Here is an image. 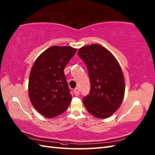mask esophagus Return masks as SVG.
Listing matches in <instances>:
<instances>
[{"label": "esophagus", "instance_id": "34e87169", "mask_svg": "<svg viewBox=\"0 0 155 155\" xmlns=\"http://www.w3.org/2000/svg\"><path fill=\"white\" fill-rule=\"evenodd\" d=\"M73 92H74V94L76 95V96H78V95H79L80 90H79V88H75L74 91H73Z\"/></svg>", "mask_w": 155, "mask_h": 155}]
</instances>
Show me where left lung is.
<instances>
[{
    "mask_svg": "<svg viewBox=\"0 0 155 155\" xmlns=\"http://www.w3.org/2000/svg\"><path fill=\"white\" fill-rule=\"evenodd\" d=\"M78 55L87 65L91 81L90 93L83 100L85 107L95 117H109L119 108L124 94L119 64L107 49L97 44L81 48Z\"/></svg>",
    "mask_w": 155,
    "mask_h": 155,
    "instance_id": "8db88e82",
    "label": "left lung"
}]
</instances>
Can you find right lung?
Masks as SVG:
<instances>
[{"mask_svg": "<svg viewBox=\"0 0 155 155\" xmlns=\"http://www.w3.org/2000/svg\"><path fill=\"white\" fill-rule=\"evenodd\" d=\"M77 51L71 47L53 46L42 52L32 66L29 98L35 109L45 117L58 116L71 103L72 96L64 70Z\"/></svg>", "mask_w": 155, "mask_h": 155, "instance_id": "add662e5", "label": "right lung"}]
</instances>
